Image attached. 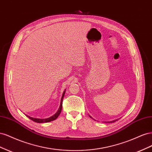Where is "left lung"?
<instances>
[{"label":"left lung","mask_w":152,"mask_h":152,"mask_svg":"<svg viewBox=\"0 0 152 152\" xmlns=\"http://www.w3.org/2000/svg\"><path fill=\"white\" fill-rule=\"evenodd\" d=\"M89 117L91 118H92L91 117V116H90L89 115ZM118 119H116V120H114V121H110V122H108V123H110V122H115V121H118Z\"/></svg>","instance_id":"left-lung-1"}]
</instances>
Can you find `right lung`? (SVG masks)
I'll return each instance as SVG.
<instances>
[{
	"instance_id": "add662e5",
	"label": "right lung",
	"mask_w": 152,
	"mask_h": 152,
	"mask_svg": "<svg viewBox=\"0 0 152 152\" xmlns=\"http://www.w3.org/2000/svg\"><path fill=\"white\" fill-rule=\"evenodd\" d=\"M65 91L66 90L64 91L63 93V95H62V97H61V102H60V106H59V108L58 109V110L57 111V112L54 114L53 116L50 117L49 118H34V117H31L28 115H26V117H28L30 119H31V121H33L34 122H37V123H46V122H51L53 121H54L56 120V119L58 118V117L59 115V114L61 113V110H62V103H63V97L64 96H65Z\"/></svg>"
}]
</instances>
